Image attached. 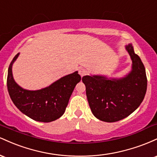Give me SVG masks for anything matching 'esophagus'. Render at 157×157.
Returning a JSON list of instances; mask_svg holds the SVG:
<instances>
[{"instance_id":"esophagus-1","label":"esophagus","mask_w":157,"mask_h":157,"mask_svg":"<svg viewBox=\"0 0 157 157\" xmlns=\"http://www.w3.org/2000/svg\"><path fill=\"white\" fill-rule=\"evenodd\" d=\"M87 73H88L87 70L85 69V68H80V69H79V74H80V75L82 77L85 76V75H87Z\"/></svg>"}]
</instances>
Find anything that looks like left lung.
<instances>
[{
    "mask_svg": "<svg viewBox=\"0 0 157 157\" xmlns=\"http://www.w3.org/2000/svg\"><path fill=\"white\" fill-rule=\"evenodd\" d=\"M132 60V71L122 79L102 76H84L86 96L93 114L104 122H113L127 117L136 110L147 90L145 68L134 53L132 45L126 46Z\"/></svg>",
    "mask_w": 157,
    "mask_h": 157,
    "instance_id": "1",
    "label": "left lung"
}]
</instances>
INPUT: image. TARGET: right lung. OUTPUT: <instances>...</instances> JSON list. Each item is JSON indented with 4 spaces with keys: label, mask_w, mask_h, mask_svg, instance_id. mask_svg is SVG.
<instances>
[{
    "label": "right lung",
    "mask_w": 157,
    "mask_h": 157,
    "mask_svg": "<svg viewBox=\"0 0 157 157\" xmlns=\"http://www.w3.org/2000/svg\"><path fill=\"white\" fill-rule=\"evenodd\" d=\"M17 54L9 66L7 89L12 102L21 112L36 121L49 122L60 118L65 112L70 97L81 80L77 71L66 75L47 88L37 91L22 89L14 80L12 66Z\"/></svg>",
    "instance_id": "1"
}]
</instances>
